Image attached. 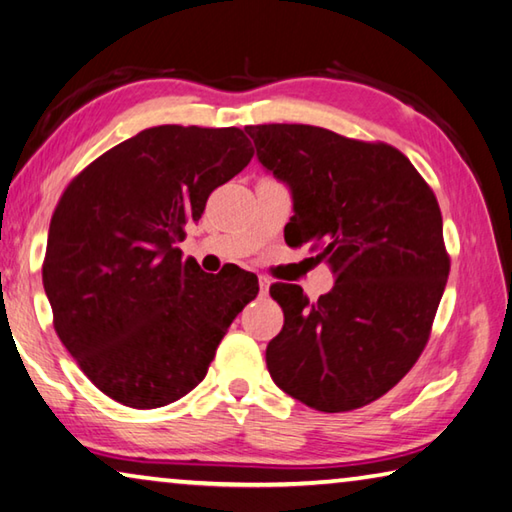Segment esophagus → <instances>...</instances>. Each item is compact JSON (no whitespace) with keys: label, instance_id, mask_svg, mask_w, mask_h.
Here are the masks:
<instances>
[{"label":"esophagus","instance_id":"obj_1","mask_svg":"<svg viewBox=\"0 0 512 512\" xmlns=\"http://www.w3.org/2000/svg\"><path fill=\"white\" fill-rule=\"evenodd\" d=\"M270 279H267L265 274H258V288H261V294H267V290H270Z\"/></svg>","mask_w":512,"mask_h":512}]
</instances>
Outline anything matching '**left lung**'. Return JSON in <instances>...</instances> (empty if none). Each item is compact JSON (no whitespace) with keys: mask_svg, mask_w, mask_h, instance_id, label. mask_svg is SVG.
<instances>
[{"mask_svg":"<svg viewBox=\"0 0 512 512\" xmlns=\"http://www.w3.org/2000/svg\"><path fill=\"white\" fill-rule=\"evenodd\" d=\"M245 130L258 161L292 188L290 245L310 242L335 274L317 301L299 285H272L285 321L267 344V369L312 409H360L396 387L427 346L450 274L441 206L389 143L301 123Z\"/></svg>","mask_w":512,"mask_h":512,"instance_id":"left-lung-1","label":"left lung"}]
</instances>
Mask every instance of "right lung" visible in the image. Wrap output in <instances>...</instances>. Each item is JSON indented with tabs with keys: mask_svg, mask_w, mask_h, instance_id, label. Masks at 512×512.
Segmentation results:
<instances>
[{
	"mask_svg": "<svg viewBox=\"0 0 512 512\" xmlns=\"http://www.w3.org/2000/svg\"><path fill=\"white\" fill-rule=\"evenodd\" d=\"M251 157L240 128L157 125L103 152L62 191L42 283L60 342L105 396L132 409L186 396L256 299L254 274H204L177 247L186 222Z\"/></svg>",
	"mask_w": 512,
	"mask_h": 512,
	"instance_id": "right-lung-1",
	"label": "right lung"
}]
</instances>
